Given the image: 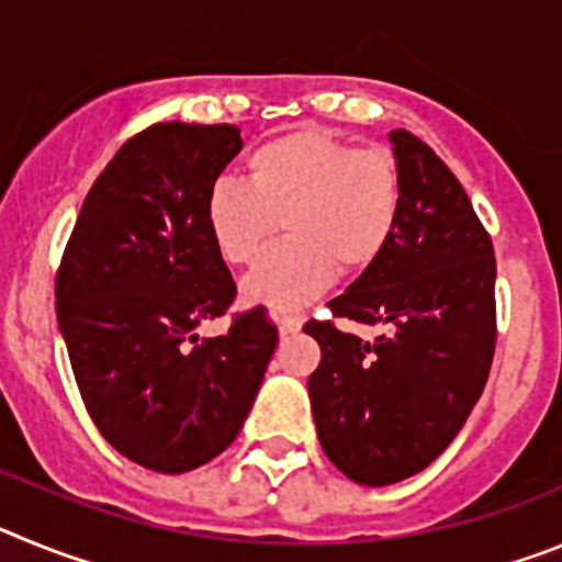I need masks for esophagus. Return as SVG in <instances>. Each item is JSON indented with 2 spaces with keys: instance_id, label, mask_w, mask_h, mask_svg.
<instances>
[{
  "instance_id": "esophagus-1",
  "label": "esophagus",
  "mask_w": 562,
  "mask_h": 562,
  "mask_svg": "<svg viewBox=\"0 0 562 562\" xmlns=\"http://www.w3.org/2000/svg\"><path fill=\"white\" fill-rule=\"evenodd\" d=\"M278 326H281V335H295L304 326V315H284Z\"/></svg>"
}]
</instances>
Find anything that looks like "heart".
Instances as JSON below:
<instances>
[{
    "label": "heart",
    "instance_id": "b5f03b06",
    "mask_svg": "<svg viewBox=\"0 0 562 562\" xmlns=\"http://www.w3.org/2000/svg\"><path fill=\"white\" fill-rule=\"evenodd\" d=\"M405 205L402 168L389 148H355L317 126H297L258 143L245 157V182H213L205 225L233 267H247L284 225L245 278L247 304L295 310L342 272L369 270L391 245Z\"/></svg>",
    "mask_w": 562,
    "mask_h": 562
}]
</instances>
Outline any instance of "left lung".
Listing matches in <instances>:
<instances>
[{
    "instance_id": "8db88e82",
    "label": "left lung",
    "mask_w": 562,
    "mask_h": 562,
    "mask_svg": "<svg viewBox=\"0 0 562 562\" xmlns=\"http://www.w3.org/2000/svg\"><path fill=\"white\" fill-rule=\"evenodd\" d=\"M405 180L391 245L331 317L382 326L374 340L335 321L304 326L321 346L310 400L321 448L342 475L385 486L439 459L479 402L495 355L493 238L428 143L389 134Z\"/></svg>"
}]
</instances>
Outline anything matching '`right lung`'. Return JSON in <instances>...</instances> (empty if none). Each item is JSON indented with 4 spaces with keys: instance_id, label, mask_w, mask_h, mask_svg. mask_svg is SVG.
<instances>
[{
    "instance_id": "1",
    "label": "right lung",
    "mask_w": 562,
    "mask_h": 562,
    "mask_svg": "<svg viewBox=\"0 0 562 562\" xmlns=\"http://www.w3.org/2000/svg\"><path fill=\"white\" fill-rule=\"evenodd\" d=\"M241 151L231 123H154L89 188L56 276V315L103 439L154 473H188L231 448L278 329L261 306L220 337L236 284L205 225V196Z\"/></svg>"
}]
</instances>
